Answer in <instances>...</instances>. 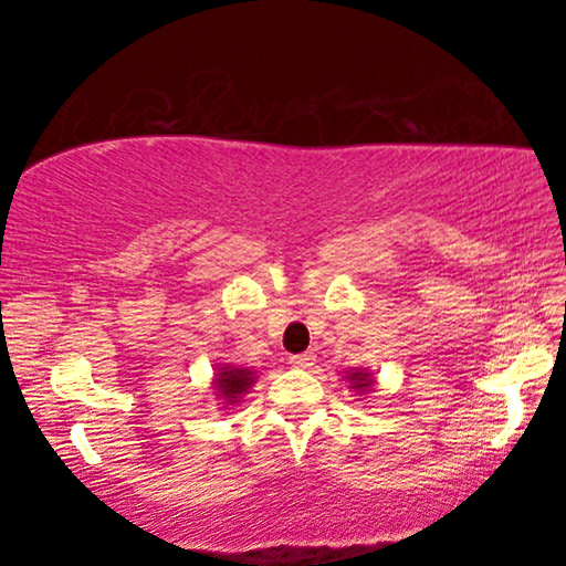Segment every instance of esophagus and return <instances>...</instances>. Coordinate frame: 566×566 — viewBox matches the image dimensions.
Segmentation results:
<instances>
[{"instance_id": "obj_1", "label": "esophagus", "mask_w": 566, "mask_h": 566, "mask_svg": "<svg viewBox=\"0 0 566 566\" xmlns=\"http://www.w3.org/2000/svg\"><path fill=\"white\" fill-rule=\"evenodd\" d=\"M292 367L296 369H310L314 364V352H304V354H294V357H290Z\"/></svg>"}]
</instances>
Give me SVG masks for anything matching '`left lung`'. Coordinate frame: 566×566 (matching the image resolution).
I'll return each mask as SVG.
<instances>
[{
    "label": "left lung",
    "instance_id": "1",
    "mask_svg": "<svg viewBox=\"0 0 566 566\" xmlns=\"http://www.w3.org/2000/svg\"><path fill=\"white\" fill-rule=\"evenodd\" d=\"M347 381H349V389L359 391V395H367V391H371V385H375V379H371L369 371L364 369H349Z\"/></svg>",
    "mask_w": 566,
    "mask_h": 566
}]
</instances>
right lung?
<instances>
[{
  "label": "right lung",
  "mask_w": 566,
  "mask_h": 566,
  "mask_svg": "<svg viewBox=\"0 0 566 566\" xmlns=\"http://www.w3.org/2000/svg\"><path fill=\"white\" fill-rule=\"evenodd\" d=\"M256 381V375L249 367H232V364H224V367L217 369L214 375V391L217 399L224 401V407H234Z\"/></svg>",
  "instance_id": "1"
}]
</instances>
